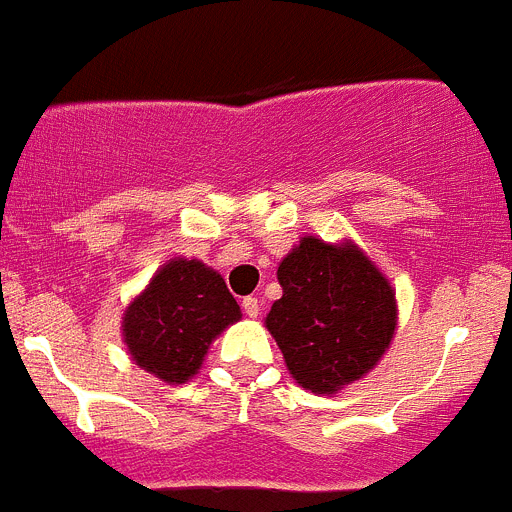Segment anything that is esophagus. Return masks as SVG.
Listing matches in <instances>:
<instances>
[{
  "label": "esophagus",
  "mask_w": 512,
  "mask_h": 512,
  "mask_svg": "<svg viewBox=\"0 0 512 512\" xmlns=\"http://www.w3.org/2000/svg\"><path fill=\"white\" fill-rule=\"evenodd\" d=\"M242 308H245V313L250 316V319H257V313H260V301H257L255 296H247L245 301H242Z\"/></svg>",
  "instance_id": "1"
}]
</instances>
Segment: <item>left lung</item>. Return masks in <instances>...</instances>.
<instances>
[{"mask_svg": "<svg viewBox=\"0 0 512 512\" xmlns=\"http://www.w3.org/2000/svg\"><path fill=\"white\" fill-rule=\"evenodd\" d=\"M283 296L265 316L290 377L313 395L362 380L393 344L395 288L352 239H298L280 260Z\"/></svg>", "mask_w": 512, "mask_h": 512, "instance_id": "8db88e82", "label": "left lung"}]
</instances>
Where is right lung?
Returning <instances> with one entry per match:
<instances>
[{"label": "right lung", "mask_w": 512, "mask_h": 512, "mask_svg": "<svg viewBox=\"0 0 512 512\" xmlns=\"http://www.w3.org/2000/svg\"><path fill=\"white\" fill-rule=\"evenodd\" d=\"M242 319L214 267L170 257L122 313V342L140 370L183 385L204 365L214 339Z\"/></svg>", "instance_id": "right-lung-1"}]
</instances>
